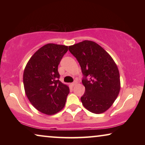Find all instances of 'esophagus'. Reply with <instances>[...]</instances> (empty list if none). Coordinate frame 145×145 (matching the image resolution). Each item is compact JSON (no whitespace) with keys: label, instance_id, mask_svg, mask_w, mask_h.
Instances as JSON below:
<instances>
[{"label":"esophagus","instance_id":"esophagus-1","mask_svg":"<svg viewBox=\"0 0 145 145\" xmlns=\"http://www.w3.org/2000/svg\"><path fill=\"white\" fill-rule=\"evenodd\" d=\"M76 84V81H74V82H73L71 83V86H74V85Z\"/></svg>","mask_w":145,"mask_h":145}]
</instances>
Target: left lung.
I'll list each match as a JSON object with an SVG mask.
<instances>
[{
	"mask_svg": "<svg viewBox=\"0 0 145 145\" xmlns=\"http://www.w3.org/2000/svg\"><path fill=\"white\" fill-rule=\"evenodd\" d=\"M69 50L76 57L84 75L82 105L94 114L105 112L114 104L121 88L120 72L114 59L92 41L71 45Z\"/></svg>",
	"mask_w": 145,
	"mask_h": 145,
	"instance_id": "8db88e82",
	"label": "left lung"
}]
</instances>
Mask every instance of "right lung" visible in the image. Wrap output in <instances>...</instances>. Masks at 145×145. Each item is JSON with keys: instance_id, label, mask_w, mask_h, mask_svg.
<instances>
[{"instance_id": "right-lung-1", "label": "right lung", "mask_w": 145, "mask_h": 145, "mask_svg": "<svg viewBox=\"0 0 145 145\" xmlns=\"http://www.w3.org/2000/svg\"><path fill=\"white\" fill-rule=\"evenodd\" d=\"M68 46L48 43L29 59L23 75L25 94L33 106L46 115L64 108L69 88L59 80L58 65Z\"/></svg>"}]
</instances>
